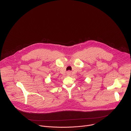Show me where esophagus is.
I'll list each match as a JSON object with an SVG mask.
<instances>
[{"instance_id": "1", "label": "esophagus", "mask_w": 131, "mask_h": 131, "mask_svg": "<svg viewBox=\"0 0 131 131\" xmlns=\"http://www.w3.org/2000/svg\"><path fill=\"white\" fill-rule=\"evenodd\" d=\"M67 75L69 76V75H70V74H71V72L70 71H68L67 72Z\"/></svg>"}]
</instances>
